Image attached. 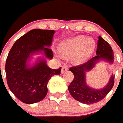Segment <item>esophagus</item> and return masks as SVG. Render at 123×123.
<instances>
[{
  "label": "esophagus",
  "mask_w": 123,
  "mask_h": 123,
  "mask_svg": "<svg viewBox=\"0 0 123 123\" xmlns=\"http://www.w3.org/2000/svg\"><path fill=\"white\" fill-rule=\"evenodd\" d=\"M68 70V66H66V65H63L62 67V70H61V73L63 74L64 73H65L66 71Z\"/></svg>",
  "instance_id": "obj_1"
}]
</instances>
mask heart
<instances>
[{
	"label": "heart",
	"instance_id": "heart-1",
	"mask_svg": "<svg viewBox=\"0 0 123 123\" xmlns=\"http://www.w3.org/2000/svg\"><path fill=\"white\" fill-rule=\"evenodd\" d=\"M96 47V42L91 38L84 36L67 39L59 46L61 54L64 56H73V62L76 64L85 62L93 53Z\"/></svg>",
	"mask_w": 123,
	"mask_h": 123
}]
</instances>
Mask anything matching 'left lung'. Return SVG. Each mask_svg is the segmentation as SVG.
Segmentation results:
<instances>
[{
  "instance_id": "left-lung-1",
  "label": "left lung",
  "mask_w": 123,
  "mask_h": 123,
  "mask_svg": "<svg viewBox=\"0 0 123 123\" xmlns=\"http://www.w3.org/2000/svg\"><path fill=\"white\" fill-rule=\"evenodd\" d=\"M96 54L87 62L69 69L74 74V78L68 86V90L73 98L86 105H91L101 101L114 86L113 74L111 75L108 84L99 89L92 88L86 83V73L93 69L98 62L103 61L112 64L114 61V56L112 48L101 36L98 37Z\"/></svg>"
}]
</instances>
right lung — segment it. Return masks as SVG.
<instances>
[{
	"label": "right lung",
	"mask_w": 123,
	"mask_h": 123,
	"mask_svg": "<svg viewBox=\"0 0 123 123\" xmlns=\"http://www.w3.org/2000/svg\"><path fill=\"white\" fill-rule=\"evenodd\" d=\"M55 31L33 29L17 39L9 52L6 63V78L12 92L22 103L41 101L47 93V83L51 77L61 74V67L52 69L47 66L46 59H52V45ZM41 53L33 65L28 64L34 55Z\"/></svg>",
	"instance_id": "obj_1"
}]
</instances>
